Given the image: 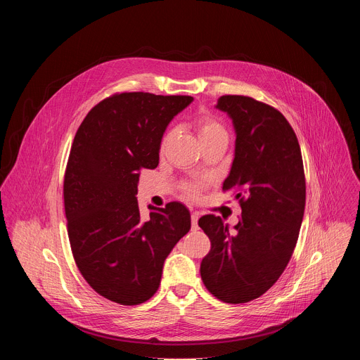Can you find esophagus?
Wrapping results in <instances>:
<instances>
[{"label":"esophagus","mask_w":360,"mask_h":360,"mask_svg":"<svg viewBox=\"0 0 360 360\" xmlns=\"http://www.w3.org/2000/svg\"><path fill=\"white\" fill-rule=\"evenodd\" d=\"M198 219H199V214L195 212L191 215V222H192V229L196 231L198 229Z\"/></svg>","instance_id":"1"}]
</instances>
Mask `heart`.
I'll list each match as a JSON object with an SVG mask.
<instances>
[{
    "mask_svg": "<svg viewBox=\"0 0 360 360\" xmlns=\"http://www.w3.org/2000/svg\"><path fill=\"white\" fill-rule=\"evenodd\" d=\"M193 127L196 128L198 131V135H199V139L203 143H208V142H212V141H218V139H224V141H228L229 139V134H228V129L225 127V124L218 120L215 115L203 111L200 112L195 121H193ZM174 136V131L169 129L167 131L162 138H161V142H160V150L164 152L167 145L169 143V141L172 139ZM200 191H202V185L199 184H185L184 185V193L188 196V198H196L200 195Z\"/></svg>",
    "mask_w": 360,
    "mask_h": 360,
    "instance_id": "obj_1",
    "label": "heart"
}]
</instances>
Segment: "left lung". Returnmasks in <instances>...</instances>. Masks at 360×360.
Masks as SVG:
<instances>
[{
  "instance_id": "8db88e82",
  "label": "left lung",
  "mask_w": 360,
  "mask_h": 360,
  "mask_svg": "<svg viewBox=\"0 0 360 360\" xmlns=\"http://www.w3.org/2000/svg\"><path fill=\"white\" fill-rule=\"evenodd\" d=\"M217 107L228 112L236 131L222 189L236 193L242 214L232 232L221 217L199 219L211 240L200 278L217 299L235 304L262 296L288 266L303 219L306 182L296 134L276 108L245 95H224Z\"/></svg>"
}]
</instances>
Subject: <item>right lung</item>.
I'll list each match as a JSON object with an SVG mask.
<instances>
[{
	"label": "right lung",
	"instance_id": "obj_1",
	"mask_svg": "<svg viewBox=\"0 0 360 360\" xmlns=\"http://www.w3.org/2000/svg\"><path fill=\"white\" fill-rule=\"evenodd\" d=\"M188 95L117 92L81 122L64 175L67 229L75 264L101 296L134 306L160 288L167 256L191 229L179 202L139 212L142 169L160 162L169 121L192 102Z\"/></svg>",
	"mask_w": 360,
	"mask_h": 360
}]
</instances>
